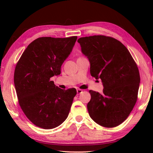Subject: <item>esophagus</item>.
Returning a JSON list of instances; mask_svg holds the SVG:
<instances>
[{"label":"esophagus","mask_w":153,"mask_h":153,"mask_svg":"<svg viewBox=\"0 0 153 153\" xmlns=\"http://www.w3.org/2000/svg\"><path fill=\"white\" fill-rule=\"evenodd\" d=\"M82 92V90H81V89H77V94H81Z\"/></svg>","instance_id":"esophagus-1"}]
</instances>
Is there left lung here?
Here are the masks:
<instances>
[{"label":"left lung","mask_w":153,"mask_h":153,"mask_svg":"<svg viewBox=\"0 0 153 153\" xmlns=\"http://www.w3.org/2000/svg\"><path fill=\"white\" fill-rule=\"evenodd\" d=\"M77 42L88 58L91 76L100 78L104 86L102 94L89 91L90 117L105 128L120 125L138 99L140 77L135 61L122 43L110 36H86L79 38Z\"/></svg>","instance_id":"8db88e82"}]
</instances>
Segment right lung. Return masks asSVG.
Returning a JSON list of instances; mask_svg holds the SVG:
<instances>
[{
  "label": "right lung",
  "mask_w": 153,
  "mask_h": 153,
  "mask_svg": "<svg viewBox=\"0 0 153 153\" xmlns=\"http://www.w3.org/2000/svg\"><path fill=\"white\" fill-rule=\"evenodd\" d=\"M77 38H38L27 46L15 67L14 84L19 106L39 128H55L68 117L76 89L59 88L51 77L61 74L62 64Z\"/></svg>",
  "instance_id": "add662e5"
}]
</instances>
